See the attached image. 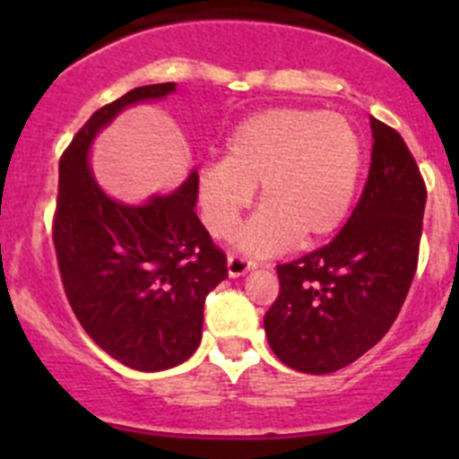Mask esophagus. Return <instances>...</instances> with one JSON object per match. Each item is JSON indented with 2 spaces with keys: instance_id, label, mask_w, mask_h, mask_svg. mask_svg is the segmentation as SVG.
<instances>
[{
  "instance_id": "esophagus-1",
  "label": "esophagus",
  "mask_w": 459,
  "mask_h": 459,
  "mask_svg": "<svg viewBox=\"0 0 459 459\" xmlns=\"http://www.w3.org/2000/svg\"><path fill=\"white\" fill-rule=\"evenodd\" d=\"M226 266H229V275L230 277H239V275H244V273L251 271V268H255V262H251V259L230 253L229 259H226Z\"/></svg>"
}]
</instances>
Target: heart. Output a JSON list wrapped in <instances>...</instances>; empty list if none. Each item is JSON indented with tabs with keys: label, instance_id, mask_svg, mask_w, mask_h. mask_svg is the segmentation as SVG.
Listing matches in <instances>:
<instances>
[{
	"label": "heart",
	"instance_id": "1",
	"mask_svg": "<svg viewBox=\"0 0 459 459\" xmlns=\"http://www.w3.org/2000/svg\"><path fill=\"white\" fill-rule=\"evenodd\" d=\"M364 164L362 135L337 113L273 108L244 119L226 140L224 160L204 166L200 204L212 235L233 233L259 186L262 212L239 244L268 253L316 244L344 221Z\"/></svg>",
	"mask_w": 459,
	"mask_h": 459
}]
</instances>
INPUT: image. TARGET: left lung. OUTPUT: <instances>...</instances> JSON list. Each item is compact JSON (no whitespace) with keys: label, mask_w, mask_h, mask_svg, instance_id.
Listing matches in <instances>:
<instances>
[{"label":"left lung","mask_w":459,"mask_h":459,"mask_svg":"<svg viewBox=\"0 0 459 459\" xmlns=\"http://www.w3.org/2000/svg\"><path fill=\"white\" fill-rule=\"evenodd\" d=\"M373 155L359 202L317 251L277 264L264 316L273 353L302 373L349 367L388 333L418 271L427 184L395 128L371 117Z\"/></svg>","instance_id":"obj_1"}]
</instances>
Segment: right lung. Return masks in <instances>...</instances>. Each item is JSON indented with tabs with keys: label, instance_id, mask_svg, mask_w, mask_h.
<instances>
[{
	"label": "right lung",
	"instance_id": "add662e5",
	"mask_svg": "<svg viewBox=\"0 0 459 459\" xmlns=\"http://www.w3.org/2000/svg\"><path fill=\"white\" fill-rule=\"evenodd\" d=\"M175 86L133 88L101 106L59 160L53 244L64 293L91 340L135 371H164L191 358L206 295L229 275L224 251L197 220L195 173L173 195L124 206L101 193L88 169V146L101 126Z\"/></svg>",
	"mask_w": 459,
	"mask_h": 459
}]
</instances>
